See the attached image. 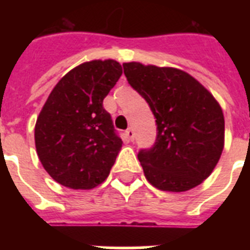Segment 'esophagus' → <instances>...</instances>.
Returning a JSON list of instances; mask_svg holds the SVG:
<instances>
[{
  "label": "esophagus",
  "mask_w": 250,
  "mask_h": 250,
  "mask_svg": "<svg viewBox=\"0 0 250 250\" xmlns=\"http://www.w3.org/2000/svg\"><path fill=\"white\" fill-rule=\"evenodd\" d=\"M125 137L128 139V140L132 141L133 140V137H135V132H133V129L132 128H128V129H125Z\"/></svg>",
  "instance_id": "34e87169"
}]
</instances>
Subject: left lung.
<instances>
[{
	"instance_id": "obj_1",
	"label": "left lung",
	"mask_w": 250,
	"mask_h": 250,
	"mask_svg": "<svg viewBox=\"0 0 250 250\" xmlns=\"http://www.w3.org/2000/svg\"><path fill=\"white\" fill-rule=\"evenodd\" d=\"M123 68L128 83L145 98L156 118V143L137 154L146 180L166 192L200 186L213 172L225 146L219 102L179 68L140 62H127Z\"/></svg>"
}]
</instances>
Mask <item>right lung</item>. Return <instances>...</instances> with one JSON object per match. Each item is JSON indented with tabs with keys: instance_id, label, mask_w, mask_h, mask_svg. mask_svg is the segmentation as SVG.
Wrapping results in <instances>:
<instances>
[{
	"instance_id": "1",
	"label": "right lung",
	"mask_w": 250,
	"mask_h": 250,
	"mask_svg": "<svg viewBox=\"0 0 250 250\" xmlns=\"http://www.w3.org/2000/svg\"><path fill=\"white\" fill-rule=\"evenodd\" d=\"M114 60L76 66L57 83L35 125L41 165L57 183L92 189L109 176L122 148L102 102L122 75Z\"/></svg>"
}]
</instances>
